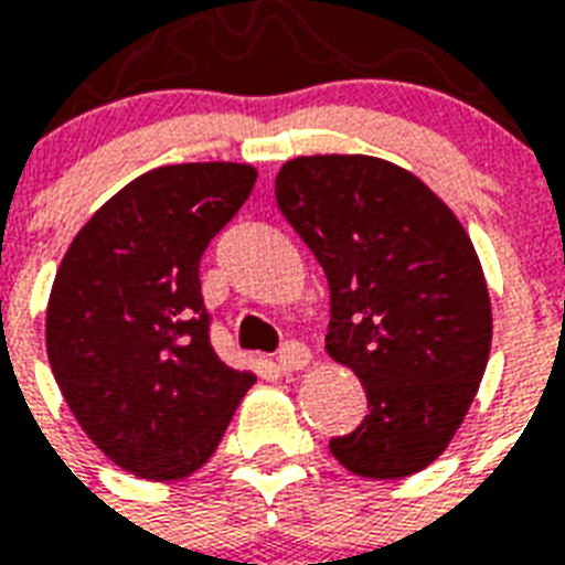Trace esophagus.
<instances>
[{"label": "esophagus", "instance_id": "esophagus-1", "mask_svg": "<svg viewBox=\"0 0 565 565\" xmlns=\"http://www.w3.org/2000/svg\"><path fill=\"white\" fill-rule=\"evenodd\" d=\"M275 361H278V370L290 375V372H299V370H305V366H308L310 349H308V345L296 343V340H290V343L281 345V352H278V358H275Z\"/></svg>", "mask_w": 565, "mask_h": 565}]
</instances>
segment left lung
<instances>
[{"mask_svg": "<svg viewBox=\"0 0 565 565\" xmlns=\"http://www.w3.org/2000/svg\"><path fill=\"white\" fill-rule=\"evenodd\" d=\"M275 199L331 290L326 349L361 377L370 413L328 443L349 472L398 481L437 460L490 361L481 260L451 207L370 154L292 158Z\"/></svg>", "mask_w": 565, "mask_h": 565, "instance_id": "1", "label": "left lung"}]
</instances>
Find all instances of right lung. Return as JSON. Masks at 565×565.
<instances>
[{
  "label": "right lung",
  "instance_id": "add662e5",
  "mask_svg": "<svg viewBox=\"0 0 565 565\" xmlns=\"http://www.w3.org/2000/svg\"><path fill=\"white\" fill-rule=\"evenodd\" d=\"M257 181L248 163H172L93 213L57 266L46 352L84 434L126 472L179 481L216 451L252 372L211 345L199 260Z\"/></svg>",
  "mask_w": 565,
  "mask_h": 565
}]
</instances>
